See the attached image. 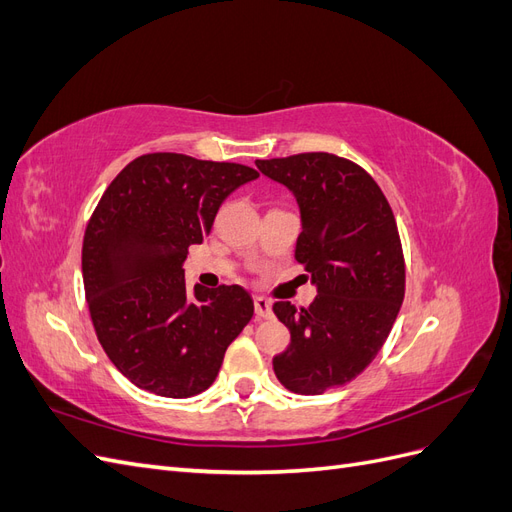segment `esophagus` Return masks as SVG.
<instances>
[{
	"label": "esophagus",
	"mask_w": 512,
	"mask_h": 512,
	"mask_svg": "<svg viewBox=\"0 0 512 512\" xmlns=\"http://www.w3.org/2000/svg\"><path fill=\"white\" fill-rule=\"evenodd\" d=\"M254 312L258 318H269L271 316V301L265 297H254Z\"/></svg>",
	"instance_id": "34e87169"
}]
</instances>
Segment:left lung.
<instances>
[{
	"instance_id": "left-lung-1",
	"label": "left lung",
	"mask_w": 512,
	"mask_h": 512,
	"mask_svg": "<svg viewBox=\"0 0 512 512\" xmlns=\"http://www.w3.org/2000/svg\"><path fill=\"white\" fill-rule=\"evenodd\" d=\"M256 166L297 196L303 230L294 258L318 286L309 307L273 305L290 331L273 371L292 393L322 395L359 376L393 329L406 292L395 215L374 177L333 153H297Z\"/></svg>"
}]
</instances>
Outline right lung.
I'll use <instances>...</instances> for the list:
<instances>
[{
  "mask_svg": "<svg viewBox=\"0 0 512 512\" xmlns=\"http://www.w3.org/2000/svg\"><path fill=\"white\" fill-rule=\"evenodd\" d=\"M258 170L183 153H145L104 190L83 239L91 322L111 363L138 389L185 399L207 391L254 316L241 286L188 292L183 262L215 213Z\"/></svg>",
  "mask_w": 512,
  "mask_h": 512,
  "instance_id": "right-lung-1",
  "label": "right lung"
}]
</instances>
